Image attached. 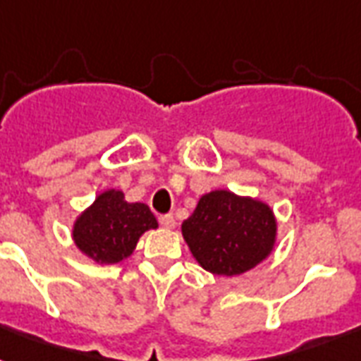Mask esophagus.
<instances>
[{
    "instance_id": "1",
    "label": "esophagus",
    "mask_w": 361,
    "mask_h": 361,
    "mask_svg": "<svg viewBox=\"0 0 361 361\" xmlns=\"http://www.w3.org/2000/svg\"><path fill=\"white\" fill-rule=\"evenodd\" d=\"M159 223H161V226H164V228H174V226H176L174 215H172V214L161 215V217H159Z\"/></svg>"
}]
</instances>
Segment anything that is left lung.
<instances>
[{
	"label": "left lung",
	"mask_w": 361,
	"mask_h": 361,
	"mask_svg": "<svg viewBox=\"0 0 361 361\" xmlns=\"http://www.w3.org/2000/svg\"><path fill=\"white\" fill-rule=\"evenodd\" d=\"M181 234L204 269L232 277L274 251L277 223L268 204L217 189L200 197Z\"/></svg>",
	"instance_id": "obj_1"
}]
</instances>
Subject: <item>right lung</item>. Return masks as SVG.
<instances>
[{
    "instance_id": "add662e5",
    "label": "right lung",
    "mask_w": 361,
    "mask_h": 361,
    "mask_svg": "<svg viewBox=\"0 0 361 361\" xmlns=\"http://www.w3.org/2000/svg\"><path fill=\"white\" fill-rule=\"evenodd\" d=\"M157 226L146 204L127 202L123 192L109 189L76 217L73 240L95 262L116 264L133 255L144 232Z\"/></svg>"
}]
</instances>
